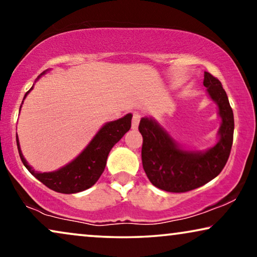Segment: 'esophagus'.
<instances>
[{
  "mask_svg": "<svg viewBox=\"0 0 257 257\" xmlns=\"http://www.w3.org/2000/svg\"><path fill=\"white\" fill-rule=\"evenodd\" d=\"M140 118L142 117H140V114L138 113V112H135V113H133V117H132V128L133 130L138 128Z\"/></svg>",
  "mask_w": 257,
  "mask_h": 257,
  "instance_id": "1",
  "label": "esophagus"
}]
</instances>
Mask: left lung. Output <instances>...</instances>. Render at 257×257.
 Masks as SVG:
<instances>
[{
  "instance_id": "8db88e82",
  "label": "left lung",
  "mask_w": 257,
  "mask_h": 257,
  "mask_svg": "<svg viewBox=\"0 0 257 257\" xmlns=\"http://www.w3.org/2000/svg\"><path fill=\"white\" fill-rule=\"evenodd\" d=\"M203 85L219 106L222 119L219 143L207 152L182 151L152 119L143 118L139 122L144 171L152 185L163 191L184 193L201 187L221 173L229 158L234 136L233 110L216 77L205 72Z\"/></svg>"
}]
</instances>
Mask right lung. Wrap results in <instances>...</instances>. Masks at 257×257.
Returning a JSON list of instances; mask_svg holds the SVG:
<instances>
[{"mask_svg":"<svg viewBox=\"0 0 257 257\" xmlns=\"http://www.w3.org/2000/svg\"><path fill=\"white\" fill-rule=\"evenodd\" d=\"M29 91L26 93V96L29 93ZM131 119L132 114L128 113L118 120L105 124L92 139V142L72 163L56 172L37 173L31 170L20 150L19 138H16L20 158L27 170L52 191L64 193V194H72V193L85 191L96 184L98 179L100 178L101 173L105 170L107 156L111 149L131 128Z\"/></svg>","mask_w":257,"mask_h":257,"instance_id":"obj_1","label":"right lung"}]
</instances>
